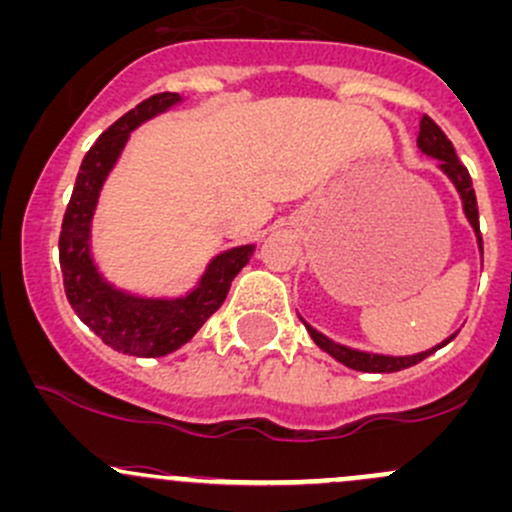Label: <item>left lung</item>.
I'll return each mask as SVG.
<instances>
[{"instance_id": "8db88e82", "label": "left lung", "mask_w": 512, "mask_h": 512, "mask_svg": "<svg viewBox=\"0 0 512 512\" xmlns=\"http://www.w3.org/2000/svg\"><path fill=\"white\" fill-rule=\"evenodd\" d=\"M417 147L422 149V152L427 154V157L437 159L439 161V164H437L439 169L444 171L446 179H449L451 184H454L456 193H459V198H461V206H464L466 220H469L473 233H476L478 250H481V255H483L481 228H478L476 193H473L469 169H466V166L459 161V157H456L454 144L449 142V137H446V134L441 132V127L432 120V117L424 115L422 120H419ZM299 319H301V316H299ZM301 321H304V319H301ZM304 326H306V331H309V336L314 338L316 346L321 348V351H326L328 355H331V358H336L338 363L346 365V368L360 370V373H397V370L412 368V365H417L419 360H424V358H427V355H432L434 351H439V348H444L446 343L454 341V338H456V333H451V336L446 338V341H441L439 346L429 348V351H422V353L383 355V353H368V351H358V348H348V346H343V343L331 341V338L324 336V333H321V331H316V328L306 324V321H304Z\"/></svg>"}]
</instances>
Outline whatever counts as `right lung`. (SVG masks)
I'll return each instance as SVG.
<instances>
[{"label":"right lung","mask_w":512,"mask_h":512,"mask_svg":"<svg viewBox=\"0 0 512 512\" xmlns=\"http://www.w3.org/2000/svg\"><path fill=\"white\" fill-rule=\"evenodd\" d=\"M181 100L184 98L179 93L152 95L100 134L80 164L58 238L63 287L78 319L98 333L102 343L137 358L174 353L191 341L208 316L220 309L228 297L230 282L255 252V245H238L215 255L196 287L184 297L132 294L115 287L95 262L90 250L93 215L102 186L115 169L122 149L127 147L129 134L152 117L179 105Z\"/></svg>","instance_id":"add662e5"}]
</instances>
